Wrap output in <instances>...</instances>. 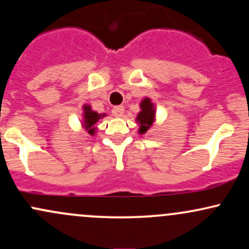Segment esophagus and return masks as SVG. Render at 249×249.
Wrapping results in <instances>:
<instances>
[{"label":"esophagus","mask_w":249,"mask_h":249,"mask_svg":"<svg viewBox=\"0 0 249 249\" xmlns=\"http://www.w3.org/2000/svg\"><path fill=\"white\" fill-rule=\"evenodd\" d=\"M112 113H113L114 117H122L123 113H124V107L123 106H116V107H113V110H112Z\"/></svg>","instance_id":"34e87169"}]
</instances>
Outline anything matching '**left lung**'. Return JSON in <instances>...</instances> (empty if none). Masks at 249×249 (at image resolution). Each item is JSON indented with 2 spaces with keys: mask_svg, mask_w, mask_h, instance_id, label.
<instances>
[{
  "mask_svg": "<svg viewBox=\"0 0 249 249\" xmlns=\"http://www.w3.org/2000/svg\"><path fill=\"white\" fill-rule=\"evenodd\" d=\"M139 107H141V111L138 112L137 117H136V122L139 125L138 133L139 135H144L155 123L156 107L152 100L147 97L142 100L141 104H139Z\"/></svg>",
  "mask_w": 249,
  "mask_h": 249,
  "instance_id": "8db88e82",
  "label": "left lung"
}]
</instances>
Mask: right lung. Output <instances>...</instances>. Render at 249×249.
<instances>
[{
  "mask_svg": "<svg viewBox=\"0 0 249 249\" xmlns=\"http://www.w3.org/2000/svg\"><path fill=\"white\" fill-rule=\"evenodd\" d=\"M105 113H98L97 111L92 110V107L87 104L83 106V120H81V126L84 127L85 131L91 136H94L97 132V123L100 119L104 118Z\"/></svg>",
  "mask_w": 249,
  "mask_h": 249,
  "instance_id": "obj_1",
  "label": "right lung"
}]
</instances>
